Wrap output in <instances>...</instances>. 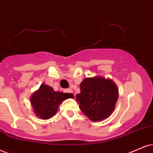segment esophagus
Returning a JSON list of instances; mask_svg holds the SVG:
<instances>
[{"label": "esophagus", "mask_w": 153, "mask_h": 153, "mask_svg": "<svg viewBox=\"0 0 153 153\" xmlns=\"http://www.w3.org/2000/svg\"><path fill=\"white\" fill-rule=\"evenodd\" d=\"M65 92H66V93H69V94H73V91L71 89V88H67V89L65 90Z\"/></svg>", "instance_id": "34e87169"}]
</instances>
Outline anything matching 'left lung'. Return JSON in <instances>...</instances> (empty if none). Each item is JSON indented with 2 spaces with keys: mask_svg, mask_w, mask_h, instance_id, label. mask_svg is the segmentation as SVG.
I'll use <instances>...</instances> for the list:
<instances>
[{
  "mask_svg": "<svg viewBox=\"0 0 153 153\" xmlns=\"http://www.w3.org/2000/svg\"><path fill=\"white\" fill-rule=\"evenodd\" d=\"M80 90L76 101L80 110L91 120L107 118L114 110L118 91L111 80L98 76L86 78L80 84Z\"/></svg>",
  "mask_w": 153,
  "mask_h": 153,
  "instance_id": "1",
  "label": "left lung"
}]
</instances>
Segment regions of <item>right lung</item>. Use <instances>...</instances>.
Instances as JSON below:
<instances>
[{
  "label": "right lung",
  "mask_w": 153,
  "mask_h": 153,
  "mask_svg": "<svg viewBox=\"0 0 153 153\" xmlns=\"http://www.w3.org/2000/svg\"><path fill=\"white\" fill-rule=\"evenodd\" d=\"M69 98H74L73 94L54 91L51 86L42 84L33 94L30 101L37 116L49 119L57 112L60 103Z\"/></svg>",
  "instance_id": "1"
}]
</instances>
